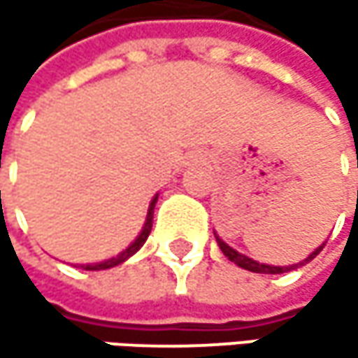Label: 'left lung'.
<instances>
[{"mask_svg": "<svg viewBox=\"0 0 358 358\" xmlns=\"http://www.w3.org/2000/svg\"><path fill=\"white\" fill-rule=\"evenodd\" d=\"M215 241H217V245H220V249L222 252L232 261V263H236L238 267H243V269H249V271H255V273H284V271H290V269H296L299 265H305V263H309L311 259H315L317 255H320V250L325 247V243H323L320 249H315L305 261H301V263H296V265H290V267H275V265H265V263H257V261H252L249 257H245V255H241L238 250H234L232 247H228L220 236H215Z\"/></svg>", "mask_w": 358, "mask_h": 358, "instance_id": "left-lung-1", "label": "left lung"}]
</instances>
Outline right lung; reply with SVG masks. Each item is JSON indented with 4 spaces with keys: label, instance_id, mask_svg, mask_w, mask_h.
I'll return each instance as SVG.
<instances>
[{
    "label": "right lung",
    "instance_id": "1",
    "mask_svg": "<svg viewBox=\"0 0 358 358\" xmlns=\"http://www.w3.org/2000/svg\"><path fill=\"white\" fill-rule=\"evenodd\" d=\"M155 203H157V196L151 201V207H149V213H147V222H145V226H143V230H141V234H138V238L128 247L126 250H122L117 257H111L108 261H101V263H93V265H83V269H87V271H99V269H109V267H115V265H120L122 261H126L128 257H132L136 250L141 249L143 245H145V241H147V236L151 234V226H153V209H155Z\"/></svg>",
    "mask_w": 358,
    "mask_h": 358
}]
</instances>
